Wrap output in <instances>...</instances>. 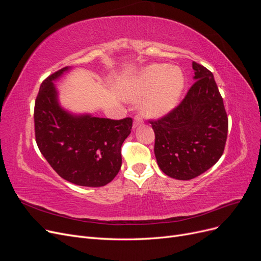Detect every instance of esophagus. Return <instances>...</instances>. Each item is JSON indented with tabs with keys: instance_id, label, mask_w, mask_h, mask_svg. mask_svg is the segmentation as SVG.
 Listing matches in <instances>:
<instances>
[{
	"instance_id": "esophagus-1",
	"label": "esophagus",
	"mask_w": 261,
	"mask_h": 261,
	"mask_svg": "<svg viewBox=\"0 0 261 261\" xmlns=\"http://www.w3.org/2000/svg\"><path fill=\"white\" fill-rule=\"evenodd\" d=\"M141 123H143V120H141V117L139 115H135L134 117V128H136L137 126H139Z\"/></svg>"
}]
</instances>
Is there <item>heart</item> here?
Returning <instances> with one entry per match:
<instances>
[{"label":"heart","instance_id":"heart-1","mask_svg":"<svg viewBox=\"0 0 261 261\" xmlns=\"http://www.w3.org/2000/svg\"><path fill=\"white\" fill-rule=\"evenodd\" d=\"M184 86L185 78L180 68L152 64L124 84L122 97L129 101L140 98L141 113L149 117H160L177 105Z\"/></svg>","mask_w":261,"mask_h":261}]
</instances>
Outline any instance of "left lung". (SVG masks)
I'll list each match as a JSON object with an SVG mask.
<instances>
[{
    "label": "left lung",
    "mask_w": 261,
    "mask_h": 261,
    "mask_svg": "<svg viewBox=\"0 0 261 261\" xmlns=\"http://www.w3.org/2000/svg\"><path fill=\"white\" fill-rule=\"evenodd\" d=\"M194 80L180 103L159 120L154 154L161 171L176 179H192L215 165L223 154L228 120L213 74L193 62Z\"/></svg>",
    "instance_id": "left-lung-1"
}]
</instances>
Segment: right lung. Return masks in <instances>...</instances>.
<instances>
[{
	"instance_id": "obj_1",
	"label": "right lung",
	"mask_w": 261,
	"mask_h": 261,
	"mask_svg": "<svg viewBox=\"0 0 261 261\" xmlns=\"http://www.w3.org/2000/svg\"><path fill=\"white\" fill-rule=\"evenodd\" d=\"M66 70L53 73L40 86L34 113L37 145L62 178L80 186H105L121 169V148L133 120L73 115L62 109L53 81Z\"/></svg>"
}]
</instances>
